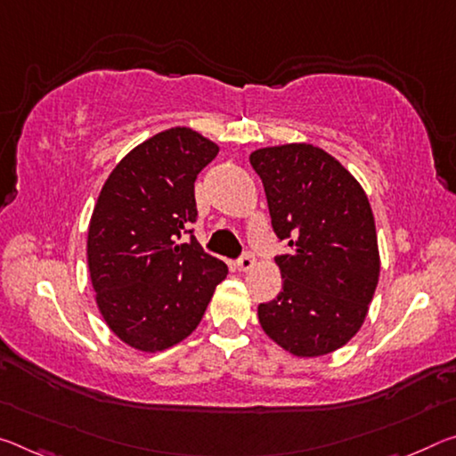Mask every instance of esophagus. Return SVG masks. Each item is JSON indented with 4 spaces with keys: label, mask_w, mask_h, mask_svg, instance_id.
<instances>
[{
    "label": "esophagus",
    "mask_w": 456,
    "mask_h": 456,
    "mask_svg": "<svg viewBox=\"0 0 456 456\" xmlns=\"http://www.w3.org/2000/svg\"><path fill=\"white\" fill-rule=\"evenodd\" d=\"M254 265H256V259L251 254H245V256L237 259V270H240V272H249Z\"/></svg>",
    "instance_id": "1"
}]
</instances>
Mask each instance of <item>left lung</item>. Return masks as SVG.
<instances>
[{"label": "left lung", "mask_w": 456, "mask_h": 456, "mask_svg": "<svg viewBox=\"0 0 456 456\" xmlns=\"http://www.w3.org/2000/svg\"><path fill=\"white\" fill-rule=\"evenodd\" d=\"M249 162L262 178L281 292L257 306L267 337L294 357L341 349L363 324L379 281L370 199L345 166L313 143L259 148Z\"/></svg>", "instance_id": "8db88e82"}]
</instances>
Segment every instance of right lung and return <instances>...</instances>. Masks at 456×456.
Segmentation results:
<instances>
[{"label": "right lung", "mask_w": 456, "mask_h": 456, "mask_svg": "<svg viewBox=\"0 0 456 456\" xmlns=\"http://www.w3.org/2000/svg\"><path fill=\"white\" fill-rule=\"evenodd\" d=\"M219 146L170 127L121 158L93 208L86 264L101 316L121 343L166 351L199 327L227 265L178 243L197 221L194 180Z\"/></svg>", "instance_id": "obj_1"}]
</instances>
